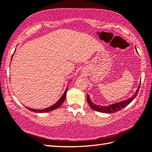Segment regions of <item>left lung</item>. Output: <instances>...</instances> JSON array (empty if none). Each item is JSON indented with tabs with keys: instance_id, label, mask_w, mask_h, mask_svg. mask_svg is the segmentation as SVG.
I'll list each match as a JSON object with an SVG mask.
<instances>
[{
	"instance_id": "obj_1",
	"label": "left lung",
	"mask_w": 152,
	"mask_h": 152,
	"mask_svg": "<svg viewBox=\"0 0 152 152\" xmlns=\"http://www.w3.org/2000/svg\"><path fill=\"white\" fill-rule=\"evenodd\" d=\"M140 85L138 86L136 93L133 95V96L132 97L129 98L125 101L119 102H116L115 104H111L109 106H99V105L95 104H94L92 102V101L90 100V96L88 94H87V102L88 103L90 107L91 108H92V109L95 111H99L101 113H115L116 111H118L120 110L123 109V108L125 107V106L129 105V104L131 103L134 100V99L136 98L137 94H138L139 90H140Z\"/></svg>"
}]
</instances>
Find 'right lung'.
I'll return each mask as SVG.
<instances>
[{
  "mask_svg": "<svg viewBox=\"0 0 152 152\" xmlns=\"http://www.w3.org/2000/svg\"><path fill=\"white\" fill-rule=\"evenodd\" d=\"M14 53L12 54V57H11V59L12 58V56H13ZM70 82V81H69ZM67 88L68 86L67 87V88L66 89V90H65V92L64 93V94L62 95V96L60 98L59 100L55 103L53 105H52L51 106L49 107H47V108H45V109H43V110H34V109H32V108H29L28 107H26L27 108V109L30 111H34V112H36V113H46V112H49V111H51L53 110H55L56 109H57L58 107H59L60 106H61L62 104V103L64 102V101H65V99H66V94H67Z\"/></svg>",
  "mask_w": 152,
  "mask_h": 152,
  "instance_id": "right-lung-1",
  "label": "right lung"
}]
</instances>
